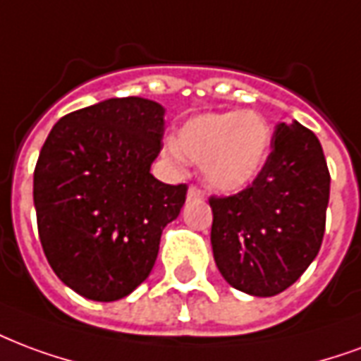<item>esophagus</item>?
I'll use <instances>...</instances> for the list:
<instances>
[{
    "label": "esophagus",
    "mask_w": 361,
    "mask_h": 361,
    "mask_svg": "<svg viewBox=\"0 0 361 361\" xmlns=\"http://www.w3.org/2000/svg\"><path fill=\"white\" fill-rule=\"evenodd\" d=\"M188 199H195V201H199V199H204V191H202L201 188H197V185H189Z\"/></svg>",
    "instance_id": "obj_1"
}]
</instances>
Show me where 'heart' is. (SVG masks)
I'll return each mask as SVG.
<instances>
[{
  "mask_svg": "<svg viewBox=\"0 0 361 361\" xmlns=\"http://www.w3.org/2000/svg\"><path fill=\"white\" fill-rule=\"evenodd\" d=\"M271 128L256 111L208 113L188 120L178 141H168V159L202 164L204 180L218 191H239L255 181L268 160Z\"/></svg>",
  "mask_w": 361,
  "mask_h": 361,
  "instance_id": "b5f03b06",
  "label": "heart"
}]
</instances>
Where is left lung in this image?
I'll return each mask as SVG.
<instances>
[{"label": "left lung", "mask_w": 361, "mask_h": 361, "mask_svg": "<svg viewBox=\"0 0 361 361\" xmlns=\"http://www.w3.org/2000/svg\"><path fill=\"white\" fill-rule=\"evenodd\" d=\"M329 181L316 133L298 122L279 124L255 181L239 193L208 199L210 243L224 279L255 296L290 287L322 247Z\"/></svg>", "instance_id": "1"}]
</instances>
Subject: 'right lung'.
Here are the masks:
<instances>
[{"mask_svg": "<svg viewBox=\"0 0 361 361\" xmlns=\"http://www.w3.org/2000/svg\"><path fill=\"white\" fill-rule=\"evenodd\" d=\"M164 109L141 97L106 99L53 126L34 170V207L45 258L78 295L113 302L145 281L160 235L188 185L151 170Z\"/></svg>", "mask_w": 361, "mask_h": 361, "instance_id": "right-lung-1", "label": "right lung"}]
</instances>
